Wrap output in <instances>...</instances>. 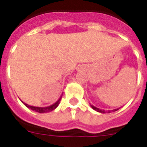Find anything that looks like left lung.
<instances>
[{
	"label": "left lung",
	"mask_w": 147,
	"mask_h": 147,
	"mask_svg": "<svg viewBox=\"0 0 147 147\" xmlns=\"http://www.w3.org/2000/svg\"><path fill=\"white\" fill-rule=\"evenodd\" d=\"M90 106L92 107V109H94L95 111H98V112H100V113H106V112H108V113H110V112H111V111H115L119 109H113V110H111V111H110V110H109V111H105V110H103V109L102 110V109H98V108H96V107L93 106V105H90Z\"/></svg>",
	"instance_id": "left-lung-1"
}]
</instances>
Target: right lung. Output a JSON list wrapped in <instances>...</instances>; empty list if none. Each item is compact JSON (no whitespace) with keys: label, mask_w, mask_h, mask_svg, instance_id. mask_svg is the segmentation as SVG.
I'll return each instance as SVG.
<instances>
[{"label":"right lung","mask_w":147,"mask_h":147,"mask_svg":"<svg viewBox=\"0 0 147 147\" xmlns=\"http://www.w3.org/2000/svg\"><path fill=\"white\" fill-rule=\"evenodd\" d=\"M61 98H62V95L61 96V97L59 98V99H58V100H57L56 102L54 103L53 105H49V106H47V107L32 106V105H28V104H26V103H25V102H23V104H24V105L27 107V108H29V109H32V111H36V112H38V113H46V112H49V111H53V110H55V109H56L57 106H58V105H59L60 101L61 100Z\"/></svg>","instance_id":"add662e5"}]
</instances>
